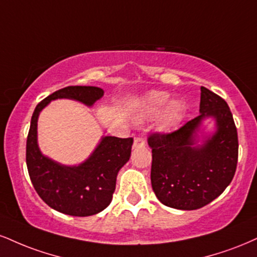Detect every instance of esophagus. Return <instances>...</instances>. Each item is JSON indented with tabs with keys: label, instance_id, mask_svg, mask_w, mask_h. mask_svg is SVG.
Here are the masks:
<instances>
[{
	"label": "esophagus",
	"instance_id": "obj_1",
	"mask_svg": "<svg viewBox=\"0 0 257 257\" xmlns=\"http://www.w3.org/2000/svg\"><path fill=\"white\" fill-rule=\"evenodd\" d=\"M146 146V141L144 140L142 138H135L134 139V145H133V147L135 148V150H139V148H142Z\"/></svg>",
	"mask_w": 257,
	"mask_h": 257
}]
</instances>
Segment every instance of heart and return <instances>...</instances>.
<instances>
[{
    "mask_svg": "<svg viewBox=\"0 0 257 257\" xmlns=\"http://www.w3.org/2000/svg\"><path fill=\"white\" fill-rule=\"evenodd\" d=\"M163 112L159 118V126L164 131H172L177 128L183 120L187 107L181 99H172L166 92L151 91L142 95L137 106L139 118L146 119Z\"/></svg>",
    "mask_w": 257,
    "mask_h": 257,
    "instance_id": "obj_1",
    "label": "heart"
}]
</instances>
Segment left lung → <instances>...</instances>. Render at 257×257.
<instances>
[{
	"mask_svg": "<svg viewBox=\"0 0 257 257\" xmlns=\"http://www.w3.org/2000/svg\"><path fill=\"white\" fill-rule=\"evenodd\" d=\"M215 120L206 133L203 120ZM151 182L163 205L193 211L217 199L237 168L238 138L232 113L224 99L201 87L200 115L170 134H152Z\"/></svg>",
	"mask_w": 257,
	"mask_h": 257,
	"instance_id": "1",
	"label": "left lung"
}]
</instances>
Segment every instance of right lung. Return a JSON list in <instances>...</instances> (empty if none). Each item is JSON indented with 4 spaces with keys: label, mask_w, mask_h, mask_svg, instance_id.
Wrapping results in <instances>:
<instances>
[{
    "label": "right lung",
    "mask_w": 257,
    "mask_h": 257,
    "mask_svg": "<svg viewBox=\"0 0 257 257\" xmlns=\"http://www.w3.org/2000/svg\"><path fill=\"white\" fill-rule=\"evenodd\" d=\"M104 95L95 86H68L37 105L26 142V164L38 195L55 211L88 217L104 211L112 200L117 174L131 158L133 139L101 137L89 157L78 165H63L42 153L38 145V117L50 101L72 99L92 107Z\"/></svg>",
    "instance_id": "right-lung-1"
}]
</instances>
